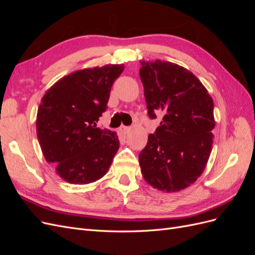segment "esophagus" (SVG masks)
Segmentation results:
<instances>
[{
    "mask_svg": "<svg viewBox=\"0 0 255 255\" xmlns=\"http://www.w3.org/2000/svg\"><path fill=\"white\" fill-rule=\"evenodd\" d=\"M129 130H130V128H128V127H121V128H120V132H121L122 134H125V135L128 134Z\"/></svg>",
    "mask_w": 255,
    "mask_h": 255,
    "instance_id": "1",
    "label": "esophagus"
}]
</instances>
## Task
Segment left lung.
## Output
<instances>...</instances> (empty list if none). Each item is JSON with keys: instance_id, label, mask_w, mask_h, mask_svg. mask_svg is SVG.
Returning a JSON list of instances; mask_svg holds the SVG:
<instances>
[{"instance_id": "obj_1", "label": "left lung", "mask_w": 255, "mask_h": 255, "mask_svg": "<svg viewBox=\"0 0 255 255\" xmlns=\"http://www.w3.org/2000/svg\"><path fill=\"white\" fill-rule=\"evenodd\" d=\"M140 64L148 114L152 119L163 116L139 154L141 173L153 188L180 191L197 181L210 158L213 99L186 68L159 59Z\"/></svg>"}]
</instances>
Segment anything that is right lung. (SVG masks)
Returning a JSON list of instances; mask_svg holds the SVG:
<instances>
[{"label":"right lung","instance_id":"1","mask_svg":"<svg viewBox=\"0 0 255 255\" xmlns=\"http://www.w3.org/2000/svg\"><path fill=\"white\" fill-rule=\"evenodd\" d=\"M125 65L85 68L65 75L45 91L36 118L43 156L70 184L103 177L119 149L117 133L97 128L112 86Z\"/></svg>","mask_w":255,"mask_h":255}]
</instances>
